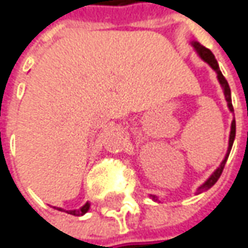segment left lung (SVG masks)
<instances>
[{"label": "left lung", "instance_id": "1", "mask_svg": "<svg viewBox=\"0 0 248 248\" xmlns=\"http://www.w3.org/2000/svg\"><path fill=\"white\" fill-rule=\"evenodd\" d=\"M194 45V47L197 49L198 54L202 57V60H205L209 66L217 73V80L220 82V85H222V88H223V93H225L226 96V101H227V107H229V109L232 110V112H234L233 109V105H232V96H230V87H229V84H227V81L223 77V74H222V71H220V68H219V64H217V62H216V59H215V56H213V53H212L209 49H206V47H203V46H201L198 42H194L192 43ZM234 138H236V121H233L232 122V130H230V138H229V149H227V153H226L225 160L222 161V164L217 167V170L212 174L211 177L208 178V181L205 182L203 185H201L199 188H198V194H201V192H203V191H206V189H209L211 186H213L216 181L219 180V177L222 175V171H223V168H225L226 161H227V157H229V154H230V150H232V146H233V141H234ZM154 201H157V198L153 197Z\"/></svg>", "mask_w": 248, "mask_h": 248}]
</instances>
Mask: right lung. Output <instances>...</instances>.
Returning a JSON list of instances; mask_svg holds the SVG:
<instances>
[{"label":"right lung","mask_w":248,"mask_h":248,"mask_svg":"<svg viewBox=\"0 0 248 248\" xmlns=\"http://www.w3.org/2000/svg\"><path fill=\"white\" fill-rule=\"evenodd\" d=\"M57 211H62L64 212V209H62V208H56ZM88 209H90V203L87 202L82 208H80V209H77V211H66L67 213H70V215H74V216H82L84 213H87L88 212Z\"/></svg>","instance_id":"right-lung-1"}]
</instances>
